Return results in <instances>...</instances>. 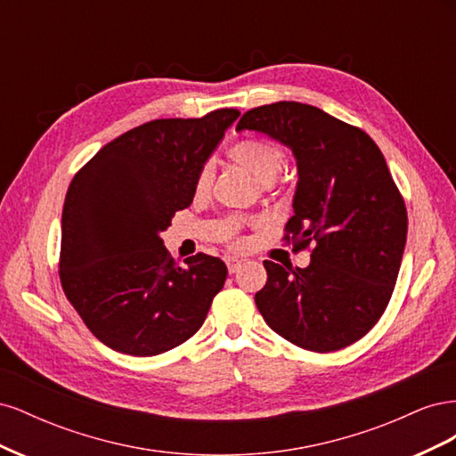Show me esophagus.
Here are the masks:
<instances>
[{
	"label": "esophagus",
	"instance_id": "esophagus-1",
	"mask_svg": "<svg viewBox=\"0 0 456 456\" xmlns=\"http://www.w3.org/2000/svg\"><path fill=\"white\" fill-rule=\"evenodd\" d=\"M241 258H236V256H226V266H228V272L230 273H233V272H238L240 270V266H241Z\"/></svg>",
	"mask_w": 456,
	"mask_h": 456
}]
</instances>
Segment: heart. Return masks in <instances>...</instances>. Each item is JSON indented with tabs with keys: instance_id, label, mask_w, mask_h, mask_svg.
Listing matches in <instances>:
<instances>
[{
	"instance_id": "b5f03b06",
	"label": "heart",
	"mask_w": 456,
	"mask_h": 456,
	"mask_svg": "<svg viewBox=\"0 0 456 456\" xmlns=\"http://www.w3.org/2000/svg\"><path fill=\"white\" fill-rule=\"evenodd\" d=\"M230 156L236 159L247 171H251L260 183H272L285 165L283 148L272 139H245L232 146ZM215 165L213 161H205L196 176V194H207L213 184ZM230 223L238 226V218H232Z\"/></svg>"
}]
</instances>
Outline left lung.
<instances>
[{
    "instance_id": "left-lung-1",
    "label": "left lung",
    "mask_w": 456,
    "mask_h": 456,
    "mask_svg": "<svg viewBox=\"0 0 456 456\" xmlns=\"http://www.w3.org/2000/svg\"><path fill=\"white\" fill-rule=\"evenodd\" d=\"M236 129L293 150L298 183L283 240L295 249L315 243L306 268L265 260L258 312L298 348L350 346L388 306L407 241L405 201L382 151L360 127L302 102L253 108Z\"/></svg>"
}]
</instances>
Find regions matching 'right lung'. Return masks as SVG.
Here are the masks:
<instances>
[{
    "label": "right lung",
    "mask_w": 456,
    "mask_h": 456,
    "mask_svg": "<svg viewBox=\"0 0 456 456\" xmlns=\"http://www.w3.org/2000/svg\"><path fill=\"white\" fill-rule=\"evenodd\" d=\"M154 119L102 146L72 178L62 209L59 273L91 333L116 352L148 357L198 333L226 281L220 258L178 266L161 232L194 200L201 165L238 119Z\"/></svg>",
    "instance_id": "right-lung-1"
}]
</instances>
